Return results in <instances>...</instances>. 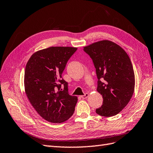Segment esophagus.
I'll return each instance as SVG.
<instances>
[{
    "label": "esophagus",
    "mask_w": 153,
    "mask_h": 153,
    "mask_svg": "<svg viewBox=\"0 0 153 153\" xmlns=\"http://www.w3.org/2000/svg\"><path fill=\"white\" fill-rule=\"evenodd\" d=\"M88 96H89V94H85L84 95H82V96H81V98L82 99H85L88 98Z\"/></svg>",
    "instance_id": "esophagus-1"
}]
</instances>
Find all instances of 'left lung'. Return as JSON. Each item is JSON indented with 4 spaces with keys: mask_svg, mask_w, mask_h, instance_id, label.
<instances>
[{
    "mask_svg": "<svg viewBox=\"0 0 153 153\" xmlns=\"http://www.w3.org/2000/svg\"><path fill=\"white\" fill-rule=\"evenodd\" d=\"M91 58L97 76V89L103 98L96 113L105 117L117 115L127 105L134 91L132 64L126 52L108 40L84 47Z\"/></svg>",
    "mask_w": 153,
    "mask_h": 153,
    "instance_id": "obj_1",
    "label": "left lung"
}]
</instances>
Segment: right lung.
Listing matches in <instances>:
<instances>
[{
    "mask_svg": "<svg viewBox=\"0 0 153 153\" xmlns=\"http://www.w3.org/2000/svg\"><path fill=\"white\" fill-rule=\"evenodd\" d=\"M76 50L69 47L45 48L33 54L26 65V94L37 112L48 122L60 123L74 113L77 97L69 94L68 83L62 74Z\"/></svg>",
    "mask_w": 153,
    "mask_h": 153,
    "instance_id": "add662e5",
    "label": "right lung"
}]
</instances>
